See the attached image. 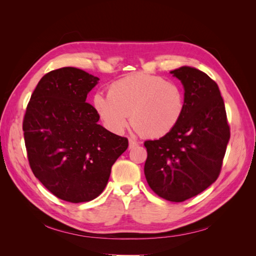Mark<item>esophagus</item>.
Wrapping results in <instances>:
<instances>
[{"instance_id":"obj_1","label":"esophagus","mask_w":256,"mask_h":256,"mask_svg":"<svg viewBox=\"0 0 256 256\" xmlns=\"http://www.w3.org/2000/svg\"><path fill=\"white\" fill-rule=\"evenodd\" d=\"M136 146H138V142L134 138H129V148H134Z\"/></svg>"}]
</instances>
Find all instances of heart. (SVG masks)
Instances as JSON below:
<instances>
[{
    "label": "heart",
    "instance_id": "obj_1",
    "mask_svg": "<svg viewBox=\"0 0 256 256\" xmlns=\"http://www.w3.org/2000/svg\"><path fill=\"white\" fill-rule=\"evenodd\" d=\"M104 126L120 134L130 122L145 138L166 136L184 111V92L180 84L148 74H136L114 82L109 94L97 92L92 99Z\"/></svg>",
    "mask_w": 256,
    "mask_h": 256
}]
</instances>
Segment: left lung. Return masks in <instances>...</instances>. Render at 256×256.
<instances>
[{"mask_svg": "<svg viewBox=\"0 0 256 256\" xmlns=\"http://www.w3.org/2000/svg\"><path fill=\"white\" fill-rule=\"evenodd\" d=\"M171 74L184 85V111L171 132L159 140L145 141L144 174L157 196L178 203L216 180L230 134L216 83L189 66Z\"/></svg>", "mask_w": 256, "mask_h": 256, "instance_id": "8db88e82", "label": "left lung"}]
</instances>
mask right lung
Here are the masks:
<instances>
[{
	"label": "right lung",
	"mask_w": 256,
	"mask_h": 256,
	"mask_svg": "<svg viewBox=\"0 0 256 256\" xmlns=\"http://www.w3.org/2000/svg\"><path fill=\"white\" fill-rule=\"evenodd\" d=\"M99 79L74 67L44 74L30 96L23 120L30 168L56 198L88 202L104 191L111 168L128 138L99 125L85 102Z\"/></svg>",
	"instance_id": "add662e5"
}]
</instances>
